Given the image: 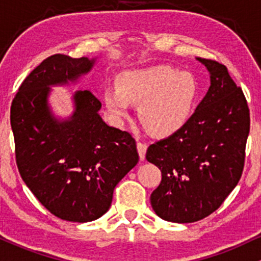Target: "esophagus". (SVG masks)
I'll list each match as a JSON object with an SVG mask.
<instances>
[{
	"mask_svg": "<svg viewBox=\"0 0 261 261\" xmlns=\"http://www.w3.org/2000/svg\"><path fill=\"white\" fill-rule=\"evenodd\" d=\"M137 151H139L140 160H145L146 151H147V145L143 142H137Z\"/></svg>",
	"mask_w": 261,
	"mask_h": 261,
	"instance_id": "esophagus-1",
	"label": "esophagus"
}]
</instances>
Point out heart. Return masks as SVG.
Wrapping results in <instances>:
<instances>
[{
	"instance_id": "obj_1",
	"label": "heart",
	"mask_w": 261,
	"mask_h": 261,
	"mask_svg": "<svg viewBox=\"0 0 261 261\" xmlns=\"http://www.w3.org/2000/svg\"><path fill=\"white\" fill-rule=\"evenodd\" d=\"M199 99V83L190 72L169 66L126 71L116 88L104 91V101L115 118H126L130 104H140V120L155 136H170L190 120Z\"/></svg>"
}]
</instances>
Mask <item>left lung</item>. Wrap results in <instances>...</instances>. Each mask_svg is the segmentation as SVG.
Returning a JSON list of instances; mask_svg holds the SVG:
<instances>
[{
    "mask_svg": "<svg viewBox=\"0 0 261 261\" xmlns=\"http://www.w3.org/2000/svg\"><path fill=\"white\" fill-rule=\"evenodd\" d=\"M196 60L210 72L207 93L184 127L146 153L162 172L151 194L152 208L175 223L196 222L222 205L243 173L250 128L247 99L226 66Z\"/></svg>",
    "mask_w": 261,
    "mask_h": 261,
    "instance_id": "8db88e82",
    "label": "left lung"
}]
</instances>
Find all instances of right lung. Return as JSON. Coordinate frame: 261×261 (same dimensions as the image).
Masks as SVG:
<instances>
[{"label":"right lung","instance_id":"add662e5","mask_svg":"<svg viewBox=\"0 0 261 261\" xmlns=\"http://www.w3.org/2000/svg\"><path fill=\"white\" fill-rule=\"evenodd\" d=\"M95 59L56 55L27 76L11 107L16 161L27 187L45 208L70 222L94 221L109 210L116 184L139 162L136 141L107 125L91 91L73 94L74 112L59 120L50 86L77 82Z\"/></svg>","mask_w":261,"mask_h":261}]
</instances>
